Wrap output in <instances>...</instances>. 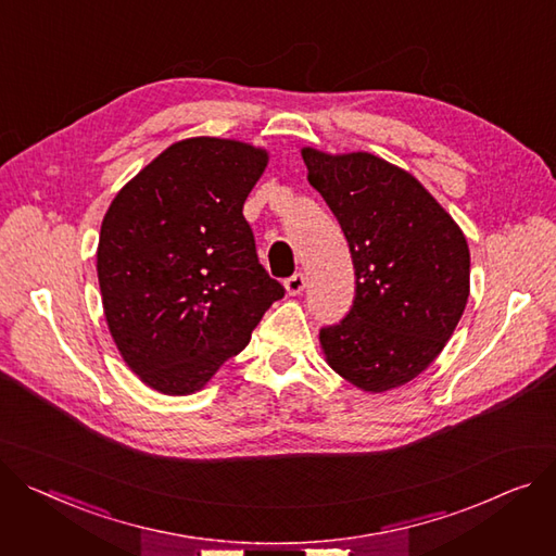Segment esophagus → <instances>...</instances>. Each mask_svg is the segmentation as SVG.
I'll return each mask as SVG.
<instances>
[{
    "label": "esophagus",
    "mask_w": 556,
    "mask_h": 556,
    "mask_svg": "<svg viewBox=\"0 0 556 556\" xmlns=\"http://www.w3.org/2000/svg\"><path fill=\"white\" fill-rule=\"evenodd\" d=\"M304 288H306V277L302 273L286 279V292L290 294V298H294V294H302Z\"/></svg>",
    "instance_id": "obj_1"
}]
</instances>
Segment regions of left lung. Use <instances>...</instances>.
I'll return each instance as SVG.
<instances>
[{
  "mask_svg": "<svg viewBox=\"0 0 556 556\" xmlns=\"http://www.w3.org/2000/svg\"><path fill=\"white\" fill-rule=\"evenodd\" d=\"M308 182L340 220L355 268L349 315L319 330L328 366L362 391L412 382L440 355L469 298V248L418 178L366 152L304 147Z\"/></svg>",
  "mask_w": 556,
  "mask_h": 556,
  "instance_id": "obj_1",
  "label": "left lung"
}]
</instances>
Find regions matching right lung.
<instances>
[{"mask_svg":"<svg viewBox=\"0 0 556 556\" xmlns=\"http://www.w3.org/2000/svg\"><path fill=\"white\" fill-rule=\"evenodd\" d=\"M268 152L230 138L169 144L111 201L98 281L111 338L159 393L201 391L283 286L258 264L243 203Z\"/></svg>","mask_w":556,"mask_h":556,"instance_id":"add662e5","label":"right lung"}]
</instances>
